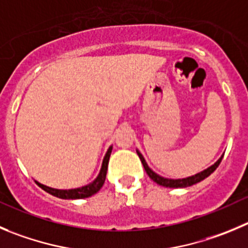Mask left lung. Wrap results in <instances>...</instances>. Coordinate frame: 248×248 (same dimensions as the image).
<instances>
[{"mask_svg":"<svg viewBox=\"0 0 248 248\" xmlns=\"http://www.w3.org/2000/svg\"><path fill=\"white\" fill-rule=\"evenodd\" d=\"M137 154L138 156H140V161H142L143 166H144V170L147 171L148 176L150 177V179L153 180L154 182H156L158 185H160V186H164V187H170V188H179V187H188V186H192V185L194 184H198V182L203 181V180L205 179V177H208L210 175V173L214 172L215 170H217V168L219 166V164H220L221 159H223V156H221L220 159H219L217 163L214 164V165H212L210 168L205 169L204 171H202V172L200 173H196V175H193V176H189V177H186V179H177V180H172V179H165V177L163 176H159L158 173H155L154 171L152 170V169L148 166V164L145 163L144 158H143V155L140 154V152L137 150Z\"/></svg>","mask_w":248,"mask_h":248,"instance_id":"1","label":"left lung"}]
</instances>
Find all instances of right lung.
<instances>
[{"label": "right lung", "instance_id": "obj_1", "mask_svg": "<svg viewBox=\"0 0 248 248\" xmlns=\"http://www.w3.org/2000/svg\"><path fill=\"white\" fill-rule=\"evenodd\" d=\"M111 150H112V147H110L108 149L105 154V158L103 160V165H101L100 172H99L98 177H96L92 184L87 185V186L79 187V188H72V189H56V188H51V187L45 186V185L39 184L38 181H35L36 184L39 185V187L46 191L47 193L52 194L55 197L62 198V200H80V198H88L93 194H95L96 192H99V189L103 187L104 182H105L106 179V172H108V159H110L111 155Z\"/></svg>", "mask_w": 248, "mask_h": 248}]
</instances>
